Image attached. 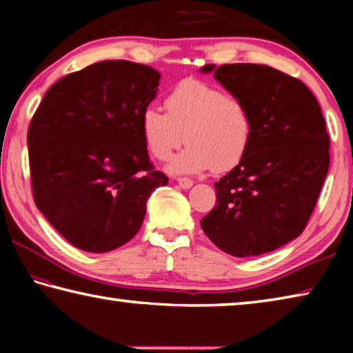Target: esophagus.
Wrapping results in <instances>:
<instances>
[{
    "mask_svg": "<svg viewBox=\"0 0 353 353\" xmlns=\"http://www.w3.org/2000/svg\"><path fill=\"white\" fill-rule=\"evenodd\" d=\"M177 183L181 185V188H183V190H188V188L193 187V181H191V179H187V177L177 179Z\"/></svg>",
    "mask_w": 353,
    "mask_h": 353,
    "instance_id": "1",
    "label": "esophagus"
}]
</instances>
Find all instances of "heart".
Segmentation results:
<instances>
[{
    "label": "heart",
    "instance_id": "1",
    "mask_svg": "<svg viewBox=\"0 0 353 353\" xmlns=\"http://www.w3.org/2000/svg\"><path fill=\"white\" fill-rule=\"evenodd\" d=\"M166 113L148 107L140 118L143 141L157 160H168L172 174L224 172L241 162L252 140L254 123L248 105L236 97L199 79H183L165 98Z\"/></svg>",
    "mask_w": 353,
    "mask_h": 353
}]
</instances>
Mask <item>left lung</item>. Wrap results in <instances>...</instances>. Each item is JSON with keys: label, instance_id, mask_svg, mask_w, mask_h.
<instances>
[{"label": "left lung", "instance_id": "left-lung-1", "mask_svg": "<svg viewBox=\"0 0 353 353\" xmlns=\"http://www.w3.org/2000/svg\"><path fill=\"white\" fill-rule=\"evenodd\" d=\"M201 73L240 98L252 117L246 155L214 182L216 207L201 219L205 235L234 256L276 250L302 234L330 165V139L305 83L268 65L208 63Z\"/></svg>", "mask_w": 353, "mask_h": 353}]
</instances>
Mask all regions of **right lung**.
<instances>
[{
	"label": "right lung",
	"instance_id": "right-lung-1",
	"mask_svg": "<svg viewBox=\"0 0 353 353\" xmlns=\"http://www.w3.org/2000/svg\"><path fill=\"white\" fill-rule=\"evenodd\" d=\"M160 73L104 61L46 92L28 130L34 201L77 249L103 254L140 230L146 202L168 183L154 171L140 130Z\"/></svg>",
	"mask_w": 353,
	"mask_h": 353
}]
</instances>
